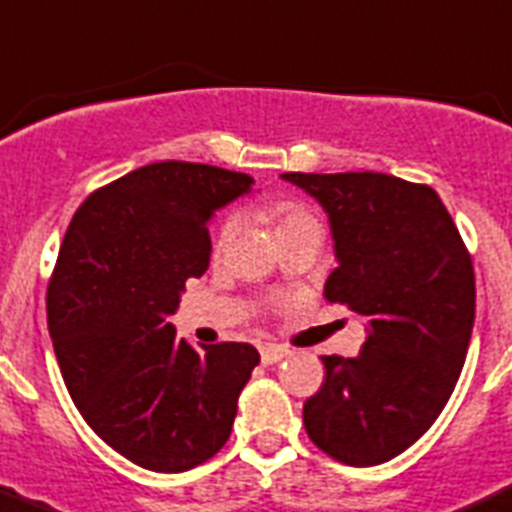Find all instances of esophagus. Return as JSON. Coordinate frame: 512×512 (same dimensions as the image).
<instances>
[{"instance_id":"34e87169","label":"esophagus","mask_w":512,"mask_h":512,"mask_svg":"<svg viewBox=\"0 0 512 512\" xmlns=\"http://www.w3.org/2000/svg\"><path fill=\"white\" fill-rule=\"evenodd\" d=\"M288 353H290L288 348H283V346H262L260 348V358H262V364H265V366L278 364V361H283Z\"/></svg>"}]
</instances>
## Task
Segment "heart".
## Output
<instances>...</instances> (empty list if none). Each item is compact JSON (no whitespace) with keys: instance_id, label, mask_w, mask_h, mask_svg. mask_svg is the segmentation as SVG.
<instances>
[{"instance_id":"obj_1","label":"heart","mask_w":512,"mask_h":512,"mask_svg":"<svg viewBox=\"0 0 512 512\" xmlns=\"http://www.w3.org/2000/svg\"><path fill=\"white\" fill-rule=\"evenodd\" d=\"M262 214H265L267 222L275 227V234H278V237L293 232V229L310 227V224H321L318 222V217H315L303 202H295V199H280V202L267 204V207L262 209ZM232 232H234V219L227 217L222 224H219L217 237H214V247L222 250V247L229 242V237H232Z\"/></svg>"}]
</instances>
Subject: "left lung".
<instances>
[{"instance_id": "1", "label": "left lung", "mask_w": 512, "mask_h": 512, "mask_svg": "<svg viewBox=\"0 0 512 512\" xmlns=\"http://www.w3.org/2000/svg\"><path fill=\"white\" fill-rule=\"evenodd\" d=\"M283 179L328 212L338 267L323 295L364 315L369 333L356 358L321 356L326 381L305 401V432L343 465H381L455 391L475 323L472 257L432 186L376 171Z\"/></svg>"}]
</instances>
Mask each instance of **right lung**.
Instances as JSON below:
<instances>
[{
  "label": "right lung",
  "mask_w": 512,
  "mask_h": 512,
  "mask_svg": "<svg viewBox=\"0 0 512 512\" xmlns=\"http://www.w3.org/2000/svg\"><path fill=\"white\" fill-rule=\"evenodd\" d=\"M250 184L159 161L95 189L65 232L47 283L57 364L85 422L138 467L184 472L217 455L260 364L250 343L197 351L169 323L186 280L209 267V217Z\"/></svg>",
  "instance_id": "right-lung-1"
}]
</instances>
